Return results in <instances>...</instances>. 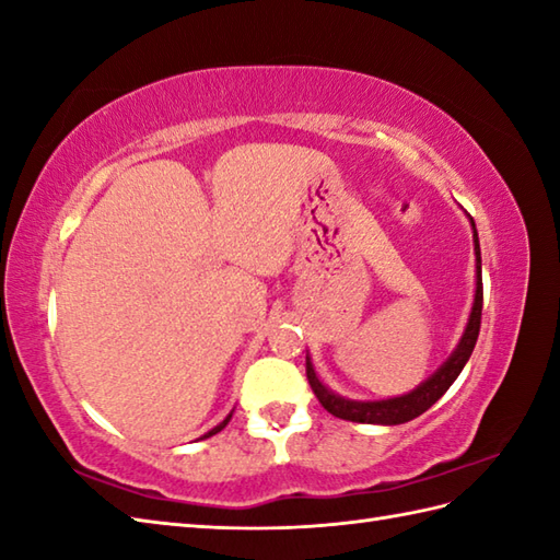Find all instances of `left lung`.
<instances>
[{"instance_id":"obj_1","label":"left lung","mask_w":560,"mask_h":560,"mask_svg":"<svg viewBox=\"0 0 560 560\" xmlns=\"http://www.w3.org/2000/svg\"><path fill=\"white\" fill-rule=\"evenodd\" d=\"M471 233H474V257H477V289H474V303L471 313L467 319V327H464L462 337L457 341L455 351H452L445 363L438 368V371L425 377L419 387H413L407 395L389 397V399H349L337 395L335 389H329L319 375L315 373V365L311 355H305V371H307V383H311L315 397L319 404L337 419L353 421V423H377V425H399L407 423L416 416L428 411L433 404L445 395L450 385L455 383L462 368L467 365L469 355L477 347L479 339V327H481V305H483V287H481V247H479V233L477 223L469 217Z\"/></svg>"}]
</instances>
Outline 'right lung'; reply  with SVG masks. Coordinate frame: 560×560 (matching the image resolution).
Here are the masks:
<instances>
[{
  "instance_id": "obj_1",
  "label": "right lung",
  "mask_w": 560,
  "mask_h": 560,
  "mask_svg": "<svg viewBox=\"0 0 560 560\" xmlns=\"http://www.w3.org/2000/svg\"><path fill=\"white\" fill-rule=\"evenodd\" d=\"M231 416H233V411H231L229 416H225V419H223V421H221L219 425H213V428H211V431H209V433H205V435H201V438H211V435H217L219 431H223V428H225V423H229V421H231Z\"/></svg>"
}]
</instances>
